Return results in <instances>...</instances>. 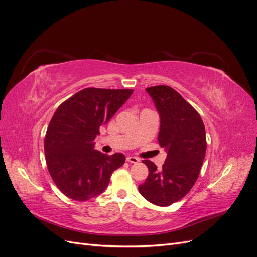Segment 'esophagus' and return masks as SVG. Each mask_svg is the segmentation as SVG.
<instances>
[{
	"mask_svg": "<svg viewBox=\"0 0 257 257\" xmlns=\"http://www.w3.org/2000/svg\"><path fill=\"white\" fill-rule=\"evenodd\" d=\"M126 161L130 163H134V164H137V163L139 162V160L135 157H128V158H126Z\"/></svg>",
	"mask_w": 257,
	"mask_h": 257,
	"instance_id": "1",
	"label": "esophagus"
}]
</instances>
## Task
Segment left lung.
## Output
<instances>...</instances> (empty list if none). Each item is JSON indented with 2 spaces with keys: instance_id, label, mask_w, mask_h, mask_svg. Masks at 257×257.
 <instances>
[{
  "instance_id": "obj_1",
  "label": "left lung",
  "mask_w": 257,
  "mask_h": 257,
  "mask_svg": "<svg viewBox=\"0 0 257 257\" xmlns=\"http://www.w3.org/2000/svg\"><path fill=\"white\" fill-rule=\"evenodd\" d=\"M161 118L160 146L167 157L162 169L144 160L149 169L139 193L153 205L166 207L183 198L195 184L206 155L207 141L199 113L168 85L147 88Z\"/></svg>"
}]
</instances>
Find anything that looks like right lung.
Masks as SVG:
<instances>
[{
  "mask_svg": "<svg viewBox=\"0 0 257 257\" xmlns=\"http://www.w3.org/2000/svg\"><path fill=\"white\" fill-rule=\"evenodd\" d=\"M133 91L87 88L54 112L44 141L46 163L54 184L68 198L84 201L99 195L124 164L122 153L95 150L94 139Z\"/></svg>",
  "mask_w": 257,
  "mask_h": 257,
  "instance_id": "1",
  "label": "right lung"
}]
</instances>
